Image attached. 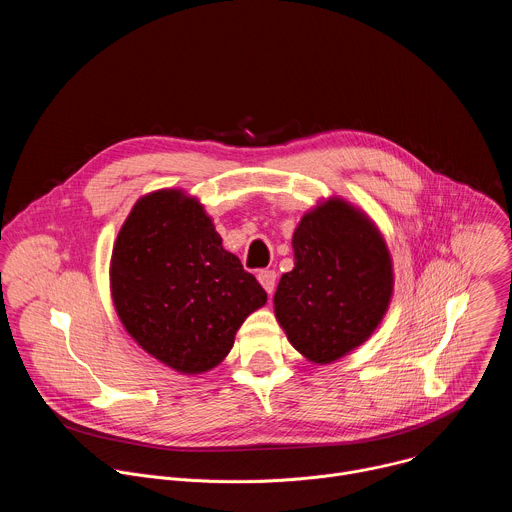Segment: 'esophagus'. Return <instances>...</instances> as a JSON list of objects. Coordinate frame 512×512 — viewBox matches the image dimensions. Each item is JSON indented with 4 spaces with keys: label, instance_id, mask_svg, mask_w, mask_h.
<instances>
[{
    "label": "esophagus",
    "instance_id": "obj_1",
    "mask_svg": "<svg viewBox=\"0 0 512 512\" xmlns=\"http://www.w3.org/2000/svg\"><path fill=\"white\" fill-rule=\"evenodd\" d=\"M257 279H259V283L263 285V289L267 291V294L271 296L273 291H275V283H277L275 271H271V269H261V271L257 273Z\"/></svg>",
    "mask_w": 512,
    "mask_h": 512
}]
</instances>
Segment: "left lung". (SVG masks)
<instances>
[{"label":"left lung","instance_id":"left-lung-1","mask_svg":"<svg viewBox=\"0 0 512 512\" xmlns=\"http://www.w3.org/2000/svg\"><path fill=\"white\" fill-rule=\"evenodd\" d=\"M294 269L275 291V318L308 360L334 362L367 342L393 296V263L371 218L342 198L304 214Z\"/></svg>","mask_w":512,"mask_h":512}]
</instances>
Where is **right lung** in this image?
Returning a JSON list of instances; mask_svg holds the SVG:
<instances>
[{
	"instance_id": "obj_1",
	"label": "right lung",
	"mask_w": 512,
	"mask_h": 512,
	"mask_svg": "<svg viewBox=\"0 0 512 512\" xmlns=\"http://www.w3.org/2000/svg\"><path fill=\"white\" fill-rule=\"evenodd\" d=\"M111 296L129 336L182 375L223 362L245 318L267 302L204 206L182 190L135 202L113 247Z\"/></svg>"
}]
</instances>
